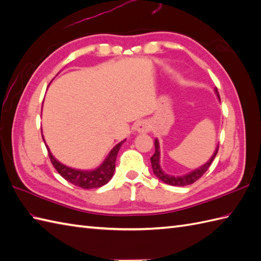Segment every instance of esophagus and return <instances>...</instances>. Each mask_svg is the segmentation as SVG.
<instances>
[{"label": "esophagus", "instance_id": "1", "mask_svg": "<svg viewBox=\"0 0 261 261\" xmlns=\"http://www.w3.org/2000/svg\"><path fill=\"white\" fill-rule=\"evenodd\" d=\"M135 130L137 132H139V134H146V132L150 130V124H149V122L147 121H141L136 125Z\"/></svg>", "mask_w": 261, "mask_h": 261}]
</instances>
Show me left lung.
Returning a JSON list of instances; mask_svg holds the SVG:
<instances>
[{
    "mask_svg": "<svg viewBox=\"0 0 261 261\" xmlns=\"http://www.w3.org/2000/svg\"><path fill=\"white\" fill-rule=\"evenodd\" d=\"M214 92H215V95L218 96L219 101H220V95H219L218 88H215ZM154 149H156V150H154L153 156L150 158L151 167H152V171H153L154 176H156L157 178H159L162 181H164L165 184H168V185H171V186H186V185H191V184H193V182H195L199 178V177H201L205 173V171L208 169L211 164L213 163L216 153H218L219 145L216 146L215 150L212 154V157H211L206 163L202 165L201 167L194 169V170L190 171V173H187L185 175H181V176L169 175L167 173H165V171L163 170L162 166H160V147H159V141H158L157 138L154 139Z\"/></svg>",
    "mask_w": 261,
    "mask_h": 261,
    "instance_id": "left-lung-1",
    "label": "left lung"
}]
</instances>
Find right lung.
I'll list each match as a JSON object with an SVG mask.
<instances>
[{"label": "right lung", "mask_w": 261, "mask_h": 261, "mask_svg": "<svg viewBox=\"0 0 261 261\" xmlns=\"http://www.w3.org/2000/svg\"><path fill=\"white\" fill-rule=\"evenodd\" d=\"M42 134V131H41ZM42 139L45 141V138L42 136ZM125 140H122L119 142L118 145H115L109 154L103 160V163L98 166V167L94 168V169H76L73 167H69V166H66L62 164L54 157V154L51 153L50 149L47 146V143L45 141V145L47 147V150L49 153V158L51 160V164L54 165V167L56 168L58 173L62 175L64 178L74 184L75 186H79L82 188H85V190H91V188H98L105 184H108L109 180L112 178L113 174H114V169H115V160L116 156H118V152L120 150V148Z\"/></svg>", "instance_id": "add662e5"}]
</instances>
